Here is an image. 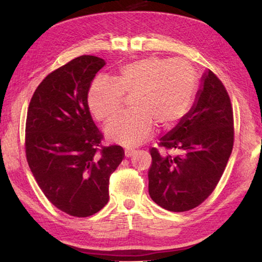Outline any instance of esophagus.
<instances>
[{
	"label": "esophagus",
	"instance_id": "1",
	"mask_svg": "<svg viewBox=\"0 0 262 262\" xmlns=\"http://www.w3.org/2000/svg\"><path fill=\"white\" fill-rule=\"evenodd\" d=\"M133 154H134V151H130V149H126V151H125V157L126 158L132 157Z\"/></svg>",
	"mask_w": 262,
	"mask_h": 262
}]
</instances>
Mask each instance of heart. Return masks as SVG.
I'll list each match as a JSON object with an SVG mask.
<instances>
[{
	"mask_svg": "<svg viewBox=\"0 0 262 262\" xmlns=\"http://www.w3.org/2000/svg\"><path fill=\"white\" fill-rule=\"evenodd\" d=\"M196 86V73L185 60L151 56L121 66L115 83L97 79L89 89L88 104L98 120L107 121L119 113L124 97H134V113L117 117L105 127L111 142L132 147L151 136L153 124L170 128L182 119Z\"/></svg>",
	"mask_w": 262,
	"mask_h": 262,
	"instance_id": "heart-1",
	"label": "heart"
}]
</instances>
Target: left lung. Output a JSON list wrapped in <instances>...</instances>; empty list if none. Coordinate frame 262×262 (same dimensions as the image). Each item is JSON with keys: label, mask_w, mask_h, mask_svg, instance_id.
Instances as JSON below:
<instances>
[{"label": "left lung", "mask_w": 262, "mask_h": 262, "mask_svg": "<svg viewBox=\"0 0 262 262\" xmlns=\"http://www.w3.org/2000/svg\"><path fill=\"white\" fill-rule=\"evenodd\" d=\"M234 144V118L229 93L208 70L192 109L149 148V196L170 211L197 207L214 191ZM171 150L172 153L169 154Z\"/></svg>", "instance_id": "left-lung-1"}]
</instances>
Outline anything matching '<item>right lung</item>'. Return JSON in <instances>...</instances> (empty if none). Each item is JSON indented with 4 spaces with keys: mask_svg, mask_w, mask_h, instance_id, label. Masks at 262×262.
I'll return each instance as SVG.
<instances>
[{
    "mask_svg": "<svg viewBox=\"0 0 262 262\" xmlns=\"http://www.w3.org/2000/svg\"><path fill=\"white\" fill-rule=\"evenodd\" d=\"M104 60L82 55L49 73L33 92L26 120V158L45 197L75 217L98 213L109 179L124 160L119 145L102 146L88 92Z\"/></svg>",
    "mask_w": 262,
    "mask_h": 262,
    "instance_id": "1",
    "label": "right lung"
}]
</instances>
